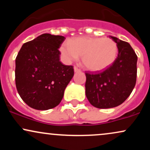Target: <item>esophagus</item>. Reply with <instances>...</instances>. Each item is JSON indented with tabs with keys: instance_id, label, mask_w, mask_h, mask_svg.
<instances>
[{
	"instance_id": "1",
	"label": "esophagus",
	"mask_w": 150,
	"mask_h": 150,
	"mask_svg": "<svg viewBox=\"0 0 150 150\" xmlns=\"http://www.w3.org/2000/svg\"><path fill=\"white\" fill-rule=\"evenodd\" d=\"M74 71H75V73H77V72H80V69H79V68H77V67L75 66V67H74Z\"/></svg>"
}]
</instances>
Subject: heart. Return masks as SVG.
Masks as SVG:
<instances>
[{"mask_svg":"<svg viewBox=\"0 0 150 150\" xmlns=\"http://www.w3.org/2000/svg\"><path fill=\"white\" fill-rule=\"evenodd\" d=\"M60 51L67 63L82 56V63L86 69L99 73L113 64L118 55V46L109 38L81 37L63 42Z\"/></svg>","mask_w":150,"mask_h":150,"instance_id":"obj_1","label":"heart"}]
</instances>
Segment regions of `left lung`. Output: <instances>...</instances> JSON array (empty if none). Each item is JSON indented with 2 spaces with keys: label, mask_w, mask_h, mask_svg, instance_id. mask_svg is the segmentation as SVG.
<instances>
[{
  "label": "left lung",
  "mask_w": 150,
  "mask_h": 150,
  "mask_svg": "<svg viewBox=\"0 0 150 150\" xmlns=\"http://www.w3.org/2000/svg\"><path fill=\"white\" fill-rule=\"evenodd\" d=\"M110 37L118 50L113 64L101 73H85L86 97L92 106L99 108L119 106L130 96L136 83L137 55L128 42Z\"/></svg>",
  "instance_id": "8db88e82"
}]
</instances>
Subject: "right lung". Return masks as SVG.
<instances>
[{"instance_id": "1", "label": "right lung", "mask_w": 150, "mask_h": 150, "mask_svg": "<svg viewBox=\"0 0 150 150\" xmlns=\"http://www.w3.org/2000/svg\"><path fill=\"white\" fill-rule=\"evenodd\" d=\"M65 38L43 34L25 43L15 59V85L31 108L48 110L60 104L73 78L72 65L60 61L59 49Z\"/></svg>"}]
</instances>
